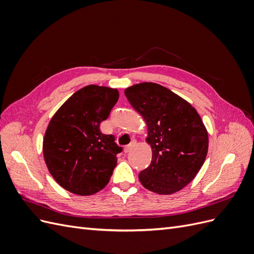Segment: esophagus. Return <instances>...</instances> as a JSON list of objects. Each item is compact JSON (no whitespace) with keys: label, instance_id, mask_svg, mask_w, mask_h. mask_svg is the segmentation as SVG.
Segmentation results:
<instances>
[{"label":"esophagus","instance_id":"obj_1","mask_svg":"<svg viewBox=\"0 0 254 254\" xmlns=\"http://www.w3.org/2000/svg\"><path fill=\"white\" fill-rule=\"evenodd\" d=\"M134 146H135V142H131L129 145L125 146V147H124V152L128 153L130 150H131L134 147Z\"/></svg>","mask_w":254,"mask_h":254}]
</instances>
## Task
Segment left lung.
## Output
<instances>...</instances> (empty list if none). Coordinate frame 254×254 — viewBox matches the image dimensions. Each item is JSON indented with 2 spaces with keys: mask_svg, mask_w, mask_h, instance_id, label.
<instances>
[{
  "mask_svg": "<svg viewBox=\"0 0 254 254\" xmlns=\"http://www.w3.org/2000/svg\"><path fill=\"white\" fill-rule=\"evenodd\" d=\"M125 95L148 128L146 141L152 159L139 174L142 186L161 195L182 190L200 171L209 147L200 115L186 99L158 83L134 84Z\"/></svg>",
  "mask_w": 254,
  "mask_h": 254,
  "instance_id": "8db88e82",
  "label": "left lung"
}]
</instances>
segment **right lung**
Returning a JSON list of instances; mask_svg holds the SVG:
<instances>
[{
  "mask_svg": "<svg viewBox=\"0 0 254 254\" xmlns=\"http://www.w3.org/2000/svg\"><path fill=\"white\" fill-rule=\"evenodd\" d=\"M119 91L95 84L78 90L54 114L43 139V156L60 187L80 196L108 184L123 150L99 125L108 119Z\"/></svg>",
  "mask_w": 254,
  "mask_h": 254,
  "instance_id": "add662e5",
  "label": "right lung"
}]
</instances>
